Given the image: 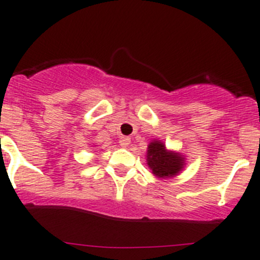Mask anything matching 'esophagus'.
I'll list each match as a JSON object with an SVG mask.
<instances>
[{"label": "esophagus", "instance_id": "obj_1", "mask_svg": "<svg viewBox=\"0 0 260 260\" xmlns=\"http://www.w3.org/2000/svg\"><path fill=\"white\" fill-rule=\"evenodd\" d=\"M131 143V138H128V137H120L119 138V145L122 146V147H128V145H129Z\"/></svg>", "mask_w": 260, "mask_h": 260}]
</instances>
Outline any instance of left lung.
<instances>
[{
  "label": "left lung",
  "mask_w": 260,
  "mask_h": 260,
  "mask_svg": "<svg viewBox=\"0 0 260 260\" xmlns=\"http://www.w3.org/2000/svg\"><path fill=\"white\" fill-rule=\"evenodd\" d=\"M147 162L152 172L158 177H172L183 167V157L175 152L167 151L164 143L154 141L147 149Z\"/></svg>",
  "instance_id": "obj_1"
}]
</instances>
